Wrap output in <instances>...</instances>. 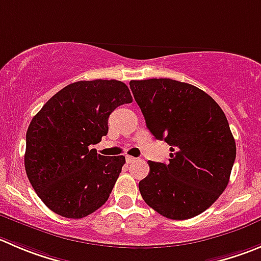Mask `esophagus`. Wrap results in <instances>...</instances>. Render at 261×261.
<instances>
[{"instance_id": "34e87169", "label": "esophagus", "mask_w": 261, "mask_h": 261, "mask_svg": "<svg viewBox=\"0 0 261 261\" xmlns=\"http://www.w3.org/2000/svg\"><path fill=\"white\" fill-rule=\"evenodd\" d=\"M125 160H126V163H128V164H132V163H135V161L137 160V159L133 158V156H126Z\"/></svg>"}]
</instances>
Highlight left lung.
I'll return each mask as SVG.
<instances>
[{
	"instance_id": "1",
	"label": "left lung",
	"mask_w": 261,
	"mask_h": 261,
	"mask_svg": "<svg viewBox=\"0 0 261 261\" xmlns=\"http://www.w3.org/2000/svg\"><path fill=\"white\" fill-rule=\"evenodd\" d=\"M129 87L148 130L172 151L166 164L148 161L141 196L169 219L201 214L225 190L236 159L224 113L207 93L183 82L153 78L130 81Z\"/></svg>"
}]
</instances>
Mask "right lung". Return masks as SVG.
<instances>
[{
  "instance_id": "add662e5",
  "label": "right lung",
  "mask_w": 261,
  "mask_h": 261,
  "mask_svg": "<svg viewBox=\"0 0 261 261\" xmlns=\"http://www.w3.org/2000/svg\"><path fill=\"white\" fill-rule=\"evenodd\" d=\"M132 101L120 81H81L64 87L34 115L24 165L48 209L81 219L108 201L125 158L98 155L91 146L108 135L110 114Z\"/></svg>"
}]
</instances>
